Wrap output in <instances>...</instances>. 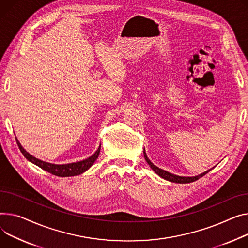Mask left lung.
I'll use <instances>...</instances> for the list:
<instances>
[{
	"mask_svg": "<svg viewBox=\"0 0 248 248\" xmlns=\"http://www.w3.org/2000/svg\"><path fill=\"white\" fill-rule=\"evenodd\" d=\"M143 155H144V158H145V160L147 161V163H148V166H150L153 170H154V171L156 173V174H158L160 177H162V178H164V179H167V180H170V181H171V183H177V184H188V183H192V181H195V180H197L199 178H201V177H202L203 175H205L209 170H207V171H205V172H203V173H202V174H200V175H196V176H179V175H175V174H172V173H170V172H169V171H166V170H161V169H159V168H157L156 166H155V164L148 159V157L146 156V155H145V152H143Z\"/></svg>",
	"mask_w": 248,
	"mask_h": 248,
	"instance_id": "left-lung-1",
	"label": "left lung"
}]
</instances>
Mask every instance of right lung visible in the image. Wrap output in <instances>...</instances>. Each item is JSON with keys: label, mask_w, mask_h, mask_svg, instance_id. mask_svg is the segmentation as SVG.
<instances>
[{"label": "right lung", "mask_w": 248, "mask_h": 248, "mask_svg": "<svg viewBox=\"0 0 248 248\" xmlns=\"http://www.w3.org/2000/svg\"><path fill=\"white\" fill-rule=\"evenodd\" d=\"M16 143H18V146L20 148L21 153L24 155V156L28 160H30L32 163H35L36 166L40 167L44 170L52 173L54 175H57V176H74V175H78L82 172H85L87 170H89L93 166V163L97 158L98 155H100V151H101V145H100L97 148V151L92 156H90L84 160L73 162V163H68V164H53V163H48V162L40 160L32 155H31L22 147V145L20 144L18 140L16 139Z\"/></svg>", "instance_id": "right-lung-1"}]
</instances>
